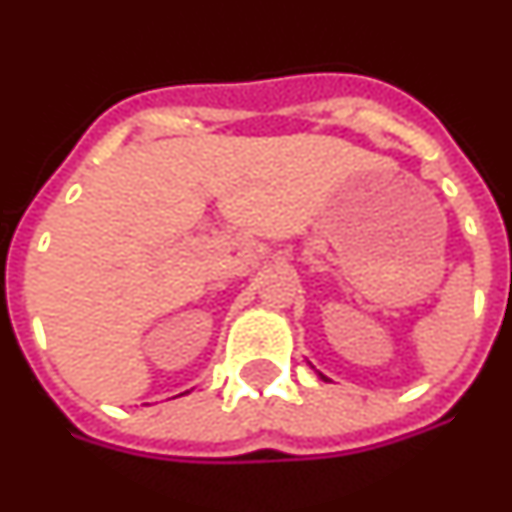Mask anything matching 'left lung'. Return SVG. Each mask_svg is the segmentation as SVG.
<instances>
[{
    "mask_svg": "<svg viewBox=\"0 0 512 512\" xmlns=\"http://www.w3.org/2000/svg\"><path fill=\"white\" fill-rule=\"evenodd\" d=\"M318 377H320V379H325V377H323V374H320V372H318Z\"/></svg>",
    "mask_w": 512,
    "mask_h": 512,
    "instance_id": "obj_1",
    "label": "left lung"
}]
</instances>
